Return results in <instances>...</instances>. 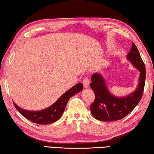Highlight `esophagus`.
Masks as SVG:
<instances>
[{
    "label": "esophagus",
    "mask_w": 154,
    "mask_h": 154,
    "mask_svg": "<svg viewBox=\"0 0 154 154\" xmlns=\"http://www.w3.org/2000/svg\"><path fill=\"white\" fill-rule=\"evenodd\" d=\"M89 83H90V81H89V79H88V77H85V78H84V79H83V85L85 88H88V86H89Z\"/></svg>",
    "instance_id": "obj_1"
}]
</instances>
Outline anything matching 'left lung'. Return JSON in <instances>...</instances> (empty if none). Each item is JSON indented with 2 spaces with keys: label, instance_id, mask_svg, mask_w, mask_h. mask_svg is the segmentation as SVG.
Here are the masks:
<instances>
[{
  "label": "left lung",
  "instance_id": "8db88e82",
  "mask_svg": "<svg viewBox=\"0 0 154 154\" xmlns=\"http://www.w3.org/2000/svg\"><path fill=\"white\" fill-rule=\"evenodd\" d=\"M132 44L127 58L140 72L139 86L133 93L126 97H116L109 93L100 74H94L91 78L90 85L94 92L95 99L90 110L92 116L98 120L111 122L122 119L133 110L142 98L145 83V66L137 46L134 43Z\"/></svg>",
  "mask_w": 154,
  "mask_h": 154
}]
</instances>
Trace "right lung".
Listing matches in <instances>:
<instances>
[{
  "instance_id": "obj_1",
  "label": "right lung",
  "mask_w": 154,
  "mask_h": 154,
  "mask_svg": "<svg viewBox=\"0 0 154 154\" xmlns=\"http://www.w3.org/2000/svg\"><path fill=\"white\" fill-rule=\"evenodd\" d=\"M83 85L82 83L74 85L71 89L65 92L56 102L53 104L49 107L47 108L44 110L39 111H30L24 110L20 108L16 104L14 103L15 107L17 110L28 119L34 123L38 124H49L60 118L62 113L66 107L68 101L74 96L75 94L80 92L83 90Z\"/></svg>"
}]
</instances>
